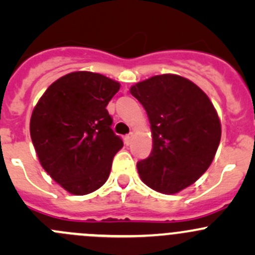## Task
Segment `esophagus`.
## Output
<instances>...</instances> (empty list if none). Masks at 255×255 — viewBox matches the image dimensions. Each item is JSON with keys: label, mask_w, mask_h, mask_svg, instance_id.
<instances>
[{"label": "esophagus", "mask_w": 255, "mask_h": 255, "mask_svg": "<svg viewBox=\"0 0 255 255\" xmlns=\"http://www.w3.org/2000/svg\"><path fill=\"white\" fill-rule=\"evenodd\" d=\"M132 139H133V133L126 135V137H125V144H126V145H129L130 142H132Z\"/></svg>", "instance_id": "34e87169"}]
</instances>
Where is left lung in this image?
I'll use <instances>...</instances> for the list:
<instances>
[{
    "instance_id": "8db88e82",
    "label": "left lung",
    "mask_w": 255,
    "mask_h": 255,
    "mask_svg": "<svg viewBox=\"0 0 255 255\" xmlns=\"http://www.w3.org/2000/svg\"><path fill=\"white\" fill-rule=\"evenodd\" d=\"M129 92L143 105L153 149L137 164L146 186L173 195L199 180L221 140V121L208 96L192 81L163 74L137 82Z\"/></svg>"
}]
</instances>
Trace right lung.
<instances>
[{
  "mask_svg": "<svg viewBox=\"0 0 255 255\" xmlns=\"http://www.w3.org/2000/svg\"><path fill=\"white\" fill-rule=\"evenodd\" d=\"M116 80L74 71L54 81L34 106L30 138L40 165L71 195H87L107 181L123 142L106 110L120 90Z\"/></svg>",
  "mask_w": 255,
  "mask_h": 255,
  "instance_id": "right-lung-1",
  "label": "right lung"
}]
</instances>
